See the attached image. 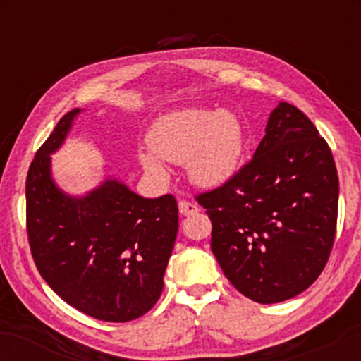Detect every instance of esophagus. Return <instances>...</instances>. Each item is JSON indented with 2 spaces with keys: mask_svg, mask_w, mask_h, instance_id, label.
Here are the masks:
<instances>
[{
  "mask_svg": "<svg viewBox=\"0 0 361 361\" xmlns=\"http://www.w3.org/2000/svg\"><path fill=\"white\" fill-rule=\"evenodd\" d=\"M178 207H180V212L186 215V217L200 212V207L195 204V202H190V200H181L180 204H178Z\"/></svg>",
  "mask_w": 361,
  "mask_h": 361,
  "instance_id": "34e87169",
  "label": "esophagus"
}]
</instances>
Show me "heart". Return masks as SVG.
Instances as JSON below:
<instances>
[{
  "mask_svg": "<svg viewBox=\"0 0 361 361\" xmlns=\"http://www.w3.org/2000/svg\"><path fill=\"white\" fill-rule=\"evenodd\" d=\"M151 152L140 154L144 168L163 175L161 161L185 164L195 183L212 186L229 180L244 151V127L233 111L185 109L161 117L147 134Z\"/></svg>",
  "mask_w": 361,
  "mask_h": 361,
  "instance_id": "obj_1",
  "label": "heart"
}]
</instances>
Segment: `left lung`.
<instances>
[{"mask_svg":"<svg viewBox=\"0 0 361 361\" xmlns=\"http://www.w3.org/2000/svg\"><path fill=\"white\" fill-rule=\"evenodd\" d=\"M339 181L331 149L297 106L281 102L251 161L195 200L212 222L214 256L247 299L299 295L324 270L336 235Z\"/></svg>","mask_w":361,"mask_h":361,"instance_id":"8db88e82","label":"left lung"}]
</instances>
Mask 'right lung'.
Wrapping results in <instances>:
<instances>
[{
  "instance_id": "right-lung-1",
  "label": "right lung",
  "mask_w": 361,
  "mask_h": 361,
  "mask_svg": "<svg viewBox=\"0 0 361 361\" xmlns=\"http://www.w3.org/2000/svg\"><path fill=\"white\" fill-rule=\"evenodd\" d=\"M74 109L40 146L27 175V234L42 279L62 300L106 322L134 321L154 307L178 233L173 195L142 198L117 180L69 197L51 176Z\"/></svg>"
}]
</instances>
